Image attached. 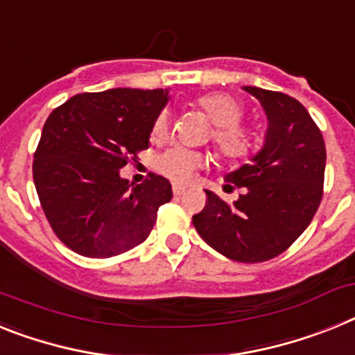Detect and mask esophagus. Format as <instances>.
Here are the masks:
<instances>
[{"mask_svg":"<svg viewBox=\"0 0 355 355\" xmlns=\"http://www.w3.org/2000/svg\"><path fill=\"white\" fill-rule=\"evenodd\" d=\"M184 190H187V187H183V184H174V187H172V192H174V196H181Z\"/></svg>","mask_w":355,"mask_h":355,"instance_id":"1","label":"esophagus"}]
</instances>
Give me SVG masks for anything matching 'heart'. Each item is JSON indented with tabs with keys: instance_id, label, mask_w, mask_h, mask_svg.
Masks as SVG:
<instances>
[{
	"instance_id": "heart-1",
	"label": "heart",
	"mask_w": 355,
	"mask_h": 355,
	"mask_svg": "<svg viewBox=\"0 0 355 355\" xmlns=\"http://www.w3.org/2000/svg\"><path fill=\"white\" fill-rule=\"evenodd\" d=\"M193 105L201 109L207 118L214 123L211 129V141L215 153L224 159H241L248 156L255 144V132L246 123H242L244 116V104L237 96L215 91L207 93L193 100ZM168 135V118L165 113L157 114L150 129V138L154 141H162ZM201 165V156L189 148L174 147L156 159L157 171L171 178L175 183H187L192 180L193 172Z\"/></svg>"
}]
</instances>
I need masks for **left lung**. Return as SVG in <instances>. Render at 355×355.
I'll use <instances>...</instances> for the list:
<instances>
[{
  "label": "left lung",
  "instance_id": "8db88e82",
  "mask_svg": "<svg viewBox=\"0 0 355 355\" xmlns=\"http://www.w3.org/2000/svg\"><path fill=\"white\" fill-rule=\"evenodd\" d=\"M244 89L268 114L266 144L251 163L230 172V189H246L232 205L207 190V205L192 217L220 255L259 264L287 250L304 233L323 198L325 141L307 109L293 96L262 87Z\"/></svg>",
  "mask_w": 355,
  "mask_h": 355
}]
</instances>
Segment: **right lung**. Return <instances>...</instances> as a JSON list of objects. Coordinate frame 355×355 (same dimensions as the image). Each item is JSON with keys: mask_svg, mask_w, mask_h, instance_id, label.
Wrapping results in <instances>:
<instances>
[{"mask_svg": "<svg viewBox=\"0 0 355 355\" xmlns=\"http://www.w3.org/2000/svg\"><path fill=\"white\" fill-rule=\"evenodd\" d=\"M165 89L114 87L80 93L55 107L44 122L33 183L51 230L71 251L109 259L148 237L157 208L172 199L163 175L129 184L118 171L148 148Z\"/></svg>", "mask_w": 355, "mask_h": 355, "instance_id": "add662e5", "label": "right lung"}]
</instances>
